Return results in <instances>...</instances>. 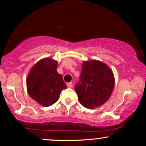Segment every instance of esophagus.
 Segmentation results:
<instances>
[{
  "mask_svg": "<svg viewBox=\"0 0 146 146\" xmlns=\"http://www.w3.org/2000/svg\"><path fill=\"white\" fill-rule=\"evenodd\" d=\"M72 86H73V83L72 82L67 83V87H68V88H71Z\"/></svg>",
  "mask_w": 146,
  "mask_h": 146,
  "instance_id": "esophagus-1",
  "label": "esophagus"
}]
</instances>
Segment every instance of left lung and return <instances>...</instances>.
Returning <instances> with one entry per match:
<instances>
[{
    "label": "left lung",
    "mask_w": 146,
    "mask_h": 146,
    "mask_svg": "<svg viewBox=\"0 0 146 146\" xmlns=\"http://www.w3.org/2000/svg\"><path fill=\"white\" fill-rule=\"evenodd\" d=\"M115 77L110 68L96 60L82 64L80 82L75 90L79 102L87 108H95L105 104L111 96Z\"/></svg>",
    "instance_id": "8db88e82"
}]
</instances>
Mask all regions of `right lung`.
<instances>
[{"mask_svg": "<svg viewBox=\"0 0 146 146\" xmlns=\"http://www.w3.org/2000/svg\"><path fill=\"white\" fill-rule=\"evenodd\" d=\"M57 66L56 60L43 58L33 65L27 78L28 94L43 106L56 103L62 90L66 88L62 75L57 72Z\"/></svg>", "mask_w": 146, "mask_h": 146, "instance_id": "right-lung-1", "label": "right lung"}]
</instances>
